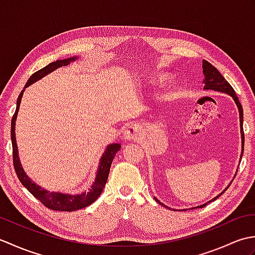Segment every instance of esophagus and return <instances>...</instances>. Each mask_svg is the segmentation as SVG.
<instances>
[{"label":"esophagus","mask_w":255,"mask_h":255,"mask_svg":"<svg viewBox=\"0 0 255 255\" xmlns=\"http://www.w3.org/2000/svg\"><path fill=\"white\" fill-rule=\"evenodd\" d=\"M139 129L136 125H129L125 130V138L127 140H136L139 136Z\"/></svg>","instance_id":"esophagus-1"}]
</instances>
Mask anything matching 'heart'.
<instances>
[{
	"label": "heart",
	"instance_id": "heart-1",
	"mask_svg": "<svg viewBox=\"0 0 255 255\" xmlns=\"http://www.w3.org/2000/svg\"><path fill=\"white\" fill-rule=\"evenodd\" d=\"M162 80H163V81H164V79H162V78H161V81H162Z\"/></svg>",
	"mask_w": 255,
	"mask_h": 255
}]
</instances>
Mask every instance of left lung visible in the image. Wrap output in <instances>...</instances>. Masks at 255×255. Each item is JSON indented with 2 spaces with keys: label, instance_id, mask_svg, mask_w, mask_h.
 Returning <instances> with one entry per match:
<instances>
[{
  "label": "left lung",
  "instance_id": "obj_1",
  "mask_svg": "<svg viewBox=\"0 0 255 255\" xmlns=\"http://www.w3.org/2000/svg\"><path fill=\"white\" fill-rule=\"evenodd\" d=\"M203 73H204V75H205V80H204V82H205V86H204V89L205 90H214V91H218V92H223V93H227V94H229L230 96H232L234 97V100H235V102H236V104H237V106H238V108H239V115H240V127H241V138H242V148L245 147V132H243V110H242V106H241V104H240V102H239V99H238V96L236 95V92H235V90L232 89V86L228 83V81H227L223 75L220 74V72L218 71L217 69H216L213 64H210L208 61H206V60H203ZM243 154V149H242V153H241V155ZM242 158V156H241ZM238 172V171H237ZM237 175V174H236ZM231 184V183H230ZM230 184H229V186H230ZM228 186V187H229ZM227 187V188H228ZM226 188V189H227ZM225 189V191H226ZM225 191L223 192V193H225ZM221 193V194H223ZM221 194H219L217 197H215L214 199H211V200H209L208 203H210V202H213V200H216L217 199ZM156 202H158L160 205H162V206H164L163 204H162L161 202H159L158 199L156 198H154ZM208 203H206V204H204V205H200V206H198V207H194V208H191V209H195V208H203L204 206H206L207 205Z\"/></svg>",
  "mask_w": 255,
  "mask_h": 255
}]
</instances>
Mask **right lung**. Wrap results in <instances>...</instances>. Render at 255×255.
<instances>
[{
	"instance_id": "add662e5",
	"label": "right lung",
	"mask_w": 255,
	"mask_h": 255,
	"mask_svg": "<svg viewBox=\"0 0 255 255\" xmlns=\"http://www.w3.org/2000/svg\"><path fill=\"white\" fill-rule=\"evenodd\" d=\"M75 57L63 59V60H57L55 62H51L42 68L38 70L34 74H31V77L27 81L25 88L30 85L31 83L36 82L37 80L44 78L48 73L52 72L53 70L60 68L62 66H68V64L75 60ZM24 88V89H25ZM24 90L20 92V94L17 99V103H16V111L12 117V123H10V139H12V147H13V164L15 173L17 175L18 180L20 183L28 189V192L35 196L38 200H40L42 205H45L47 208L51 210H58V211H74L88 207L91 204H93L95 200L99 198L100 195L102 194L103 189L105 187V184L107 182L108 174H110L111 165L114 156H115L116 152L121 150L122 145L119 143H113L107 147L106 151L103 153V156L100 161L99 171H97L96 178L92 188L89 192L82 193L80 195H68L62 193H55V192H48L46 189L37 186L34 182H31L28 177L26 176L25 172L21 167V164L18 159L17 153V145H16V138H15V122L16 117H17V113L19 110V104L23 97Z\"/></svg>"
}]
</instances>
